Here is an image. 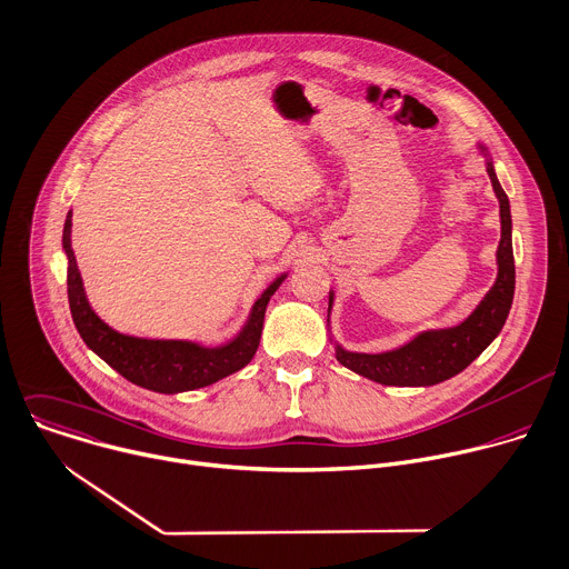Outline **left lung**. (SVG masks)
I'll return each instance as SVG.
<instances>
[{"label": "left lung", "instance_id": "8db88e82", "mask_svg": "<svg viewBox=\"0 0 569 569\" xmlns=\"http://www.w3.org/2000/svg\"><path fill=\"white\" fill-rule=\"evenodd\" d=\"M476 148L487 161V172L500 203V244L496 251L498 276L493 287L460 325L419 331L417 336L406 340L403 346L388 352H379V355L350 352L340 343H336L329 327L331 325L329 316L333 305V291L329 289L327 327L331 333L329 340L333 343L336 359L340 366H346L348 370L370 381H377L381 386L426 388L460 375L491 346V340L502 331L513 302V289H516V267H513V247H511V226H513L511 206H509V197L505 194L496 177V168L489 157V150L482 143H478Z\"/></svg>", "mask_w": 569, "mask_h": 569}]
</instances>
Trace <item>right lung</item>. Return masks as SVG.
Wrapping results in <instances>:
<instances>
[{
	"label": "right lung",
	"instance_id": "add662e5",
	"mask_svg": "<svg viewBox=\"0 0 569 569\" xmlns=\"http://www.w3.org/2000/svg\"><path fill=\"white\" fill-rule=\"evenodd\" d=\"M62 249L67 253V293L73 325L84 340V346L98 355L109 368L117 370L121 377L152 392L177 395L197 388H206L217 383L219 379L229 377L256 357L264 311L271 296L284 282L287 273L278 276L262 296L253 302L251 313L236 338L223 346H201L197 340L183 338H141L121 333L109 327L89 305L82 276L78 271V262L71 249V210L64 219L62 231Z\"/></svg>",
	"mask_w": 569,
	"mask_h": 569
}]
</instances>
